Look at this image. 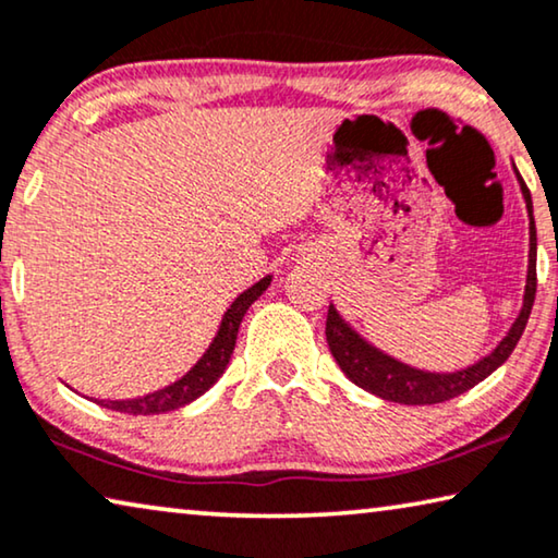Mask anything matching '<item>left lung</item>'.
Here are the masks:
<instances>
[{
    "label": "left lung",
    "mask_w": 558,
    "mask_h": 558,
    "mask_svg": "<svg viewBox=\"0 0 558 558\" xmlns=\"http://www.w3.org/2000/svg\"><path fill=\"white\" fill-rule=\"evenodd\" d=\"M515 171V166H513ZM519 179L523 201H526L529 211V271H526V289H523V304L515 322L508 329L506 337L490 350L486 357H481L473 365L456 373H427V369L410 367L405 362L395 360L392 354L377 350L369 344L365 337L354 332L347 322L339 317L335 304H329L327 312V344L332 357L342 373L352 379L362 390L377 395V398L400 402V405H435V402L453 400L483 383L490 373L504 365L511 357L513 347L526 329L531 306L536 299V221H534V204H531V193L526 183L515 171Z\"/></svg>",
    "instance_id": "8db88e82"
}]
</instances>
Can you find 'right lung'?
<instances>
[{
	"instance_id": "add662e5",
	"label": "right lung",
	"mask_w": 558,
	"mask_h": 558,
	"mask_svg": "<svg viewBox=\"0 0 558 558\" xmlns=\"http://www.w3.org/2000/svg\"><path fill=\"white\" fill-rule=\"evenodd\" d=\"M269 284H271V277H264L256 281L254 287H248L246 292H241L236 299H233L231 306L223 314L219 332H216V337L211 339V344H208L204 357H201L181 379H175V383L163 387V390L143 395V398L95 400V402L102 408L118 410V413H128V415H158V413H168V410H179L196 398H201L206 390H211L216 379H219L223 375V369L229 367L233 347H236L241 319H244L248 306H252L256 299L269 289Z\"/></svg>"
}]
</instances>
